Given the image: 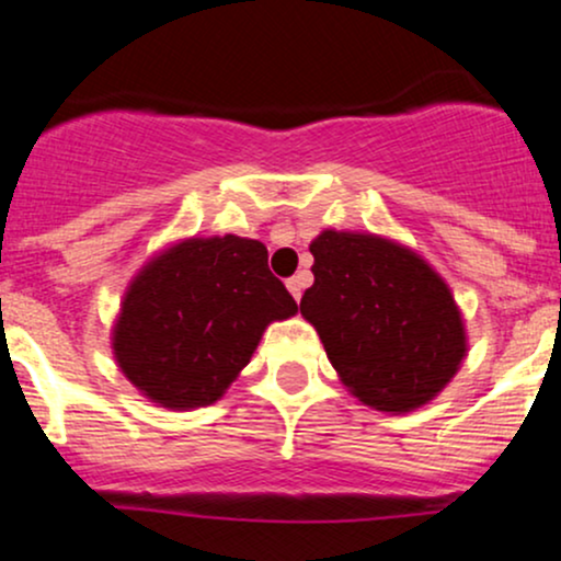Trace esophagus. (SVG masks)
Masks as SVG:
<instances>
[{
	"label": "esophagus",
	"mask_w": 561,
	"mask_h": 561,
	"mask_svg": "<svg viewBox=\"0 0 561 561\" xmlns=\"http://www.w3.org/2000/svg\"><path fill=\"white\" fill-rule=\"evenodd\" d=\"M302 287H306V276H302V274L293 276V279H287V289H289V293H293V298L298 300V302L302 298Z\"/></svg>",
	"instance_id": "34e87169"
}]
</instances>
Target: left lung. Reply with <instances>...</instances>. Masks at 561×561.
<instances>
[{
  "instance_id": "obj_1",
  "label": "left lung",
  "mask_w": 561,
  "mask_h": 561,
  "mask_svg": "<svg viewBox=\"0 0 561 561\" xmlns=\"http://www.w3.org/2000/svg\"><path fill=\"white\" fill-rule=\"evenodd\" d=\"M300 313L358 401L385 414L430 403L467 356L461 311L443 276L403 244L324 229Z\"/></svg>"
}]
</instances>
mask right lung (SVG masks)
Here are the masks:
<instances>
[{"label": "right lung", "mask_w": 561, "mask_h": 561, "mask_svg": "<svg viewBox=\"0 0 561 561\" xmlns=\"http://www.w3.org/2000/svg\"><path fill=\"white\" fill-rule=\"evenodd\" d=\"M298 302L244 237H190L141 266L113 327L128 382L163 409L210 405L248 366L272 321Z\"/></svg>", "instance_id": "add662e5"}]
</instances>
